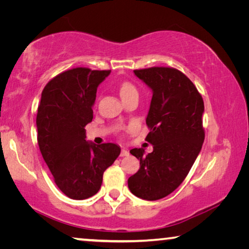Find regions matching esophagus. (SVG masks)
Returning a JSON list of instances; mask_svg holds the SVG:
<instances>
[{"mask_svg":"<svg viewBox=\"0 0 249 249\" xmlns=\"http://www.w3.org/2000/svg\"><path fill=\"white\" fill-rule=\"evenodd\" d=\"M128 155H129V153H128L127 149L122 148V150H121V157H126V156H128Z\"/></svg>","mask_w":249,"mask_h":249,"instance_id":"34e87169","label":"esophagus"}]
</instances>
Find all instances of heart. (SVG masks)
<instances>
[{
  "label": "heart",
  "instance_id": "heart-1",
  "mask_svg": "<svg viewBox=\"0 0 249 249\" xmlns=\"http://www.w3.org/2000/svg\"><path fill=\"white\" fill-rule=\"evenodd\" d=\"M120 94L122 98H126L130 94H138L136 87L134 86L132 82L129 81H123L120 84Z\"/></svg>",
  "mask_w": 249,
  "mask_h": 249
}]
</instances>
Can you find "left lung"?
<instances>
[{"label": "left lung", "instance_id": "1", "mask_svg": "<svg viewBox=\"0 0 249 249\" xmlns=\"http://www.w3.org/2000/svg\"><path fill=\"white\" fill-rule=\"evenodd\" d=\"M134 73L151 90L146 141L153 153L134 148L140 170L128 178L130 192L144 200H159L174 192L188 176L203 145L205 132L200 92L183 72L171 67L136 69Z\"/></svg>", "mask_w": 249, "mask_h": 249}]
</instances>
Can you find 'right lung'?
<instances>
[{"label": "right lung", "instance_id": "right-lung-1", "mask_svg": "<svg viewBox=\"0 0 249 249\" xmlns=\"http://www.w3.org/2000/svg\"><path fill=\"white\" fill-rule=\"evenodd\" d=\"M111 70L77 67L57 74L41 92L37 111V142L54 183L73 200L88 199L100 190L103 174L121 148L86 141V126L93 119L96 88Z\"/></svg>", "mask_w": 249, "mask_h": 249}]
</instances>
